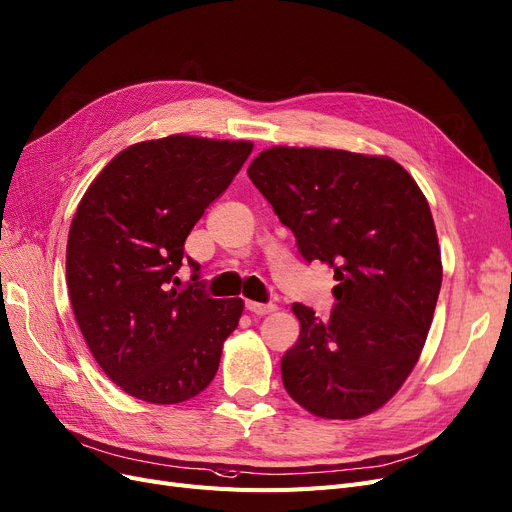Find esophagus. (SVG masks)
<instances>
[{"mask_svg": "<svg viewBox=\"0 0 512 512\" xmlns=\"http://www.w3.org/2000/svg\"><path fill=\"white\" fill-rule=\"evenodd\" d=\"M246 310L257 314V316H266L276 310L274 304H259V301H246Z\"/></svg>", "mask_w": 512, "mask_h": 512, "instance_id": "esophagus-1", "label": "esophagus"}]
</instances>
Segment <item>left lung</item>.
Listing matches in <instances>:
<instances>
[{
    "instance_id": "obj_1",
    "label": "left lung",
    "mask_w": 512,
    "mask_h": 512,
    "mask_svg": "<svg viewBox=\"0 0 512 512\" xmlns=\"http://www.w3.org/2000/svg\"><path fill=\"white\" fill-rule=\"evenodd\" d=\"M253 185L306 261L335 272L327 320L293 304L297 344L282 356L291 399L325 420H356L386 405L422 354L443 280L426 196L386 156L344 149H263Z\"/></svg>"
}]
</instances>
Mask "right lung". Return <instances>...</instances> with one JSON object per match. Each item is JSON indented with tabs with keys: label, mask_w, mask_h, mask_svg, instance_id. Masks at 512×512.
<instances>
[{
	"label": "right lung",
	"mask_w": 512,
	"mask_h": 512,
	"mask_svg": "<svg viewBox=\"0 0 512 512\" xmlns=\"http://www.w3.org/2000/svg\"><path fill=\"white\" fill-rule=\"evenodd\" d=\"M253 151L251 141L170 135L122 149L86 189L67 240L78 327L109 380L154 405L194 399L219 369L242 299L179 291L183 244Z\"/></svg>",
	"instance_id": "add662e5"
}]
</instances>
